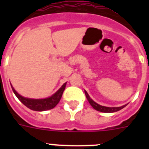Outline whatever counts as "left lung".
Returning a JSON list of instances; mask_svg holds the SVG:
<instances>
[{"label":"left lung","mask_w":149,"mask_h":149,"mask_svg":"<svg viewBox=\"0 0 149 149\" xmlns=\"http://www.w3.org/2000/svg\"><path fill=\"white\" fill-rule=\"evenodd\" d=\"M84 93H85V95H86V97L87 98L88 101H89V103L90 104V105L93 107V108L95 110H98L99 112H102V113H114V112H117L119 111V110H122V108H124L125 107L127 106V104H125L122 107H105V106H101V105L98 104L96 102H95L92 98L89 97V94L87 93L86 90H84Z\"/></svg>","instance_id":"8db88e82"}]
</instances>
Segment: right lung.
Masks as SVG:
<instances>
[{
	"mask_svg": "<svg viewBox=\"0 0 149 149\" xmlns=\"http://www.w3.org/2000/svg\"><path fill=\"white\" fill-rule=\"evenodd\" d=\"M66 84L67 82L63 84V86L51 96L46 98H41V99L25 98V97H24V96L18 94L12 85L11 87L14 94L16 95V97L19 99V101L23 104L25 105L27 107H28L29 109L32 110H35V111H45V110L53 109L59 103V101H60L62 95H63V91L65 90Z\"/></svg>",
	"mask_w": 149,
	"mask_h": 149,
	"instance_id": "obj_1",
	"label": "right lung"
}]
</instances>
